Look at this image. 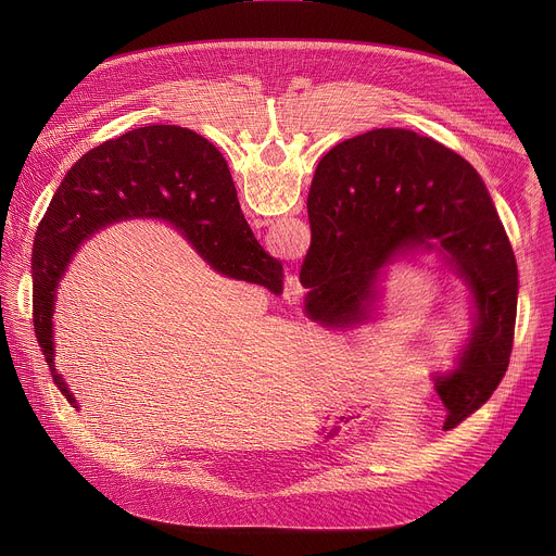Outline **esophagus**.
Segmentation results:
<instances>
[{"mask_svg": "<svg viewBox=\"0 0 556 556\" xmlns=\"http://www.w3.org/2000/svg\"><path fill=\"white\" fill-rule=\"evenodd\" d=\"M296 286H299V283H296Z\"/></svg>", "mask_w": 556, "mask_h": 556, "instance_id": "1", "label": "esophagus"}]
</instances>
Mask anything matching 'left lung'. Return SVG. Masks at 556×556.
Wrapping results in <instances>:
<instances>
[{
  "label": "left lung",
  "instance_id": "left-lung-1",
  "mask_svg": "<svg viewBox=\"0 0 556 556\" xmlns=\"http://www.w3.org/2000/svg\"><path fill=\"white\" fill-rule=\"evenodd\" d=\"M312 242L301 264L305 312L358 326L382 299L391 264L438 253L466 286L472 328L433 384L444 429L478 412L502 382L515 339L517 262L497 208L462 155L407 129L339 142L307 195Z\"/></svg>",
  "mask_w": 556,
  "mask_h": 556
}]
</instances>
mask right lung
<instances>
[{"instance_id": "obj_1", "label": "right lung", "mask_w": 556, "mask_h": 556, "mask_svg": "<svg viewBox=\"0 0 556 556\" xmlns=\"http://www.w3.org/2000/svg\"><path fill=\"white\" fill-rule=\"evenodd\" d=\"M163 219L217 273L281 294L283 268L237 202L224 155L178 125H147L90 149L56 189L33 247V326L54 384L78 403L54 367L56 288L84 242L121 219Z\"/></svg>"}]
</instances>
